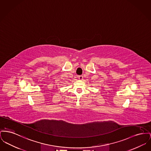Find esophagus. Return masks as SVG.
<instances>
[{
  "instance_id": "34e87169",
  "label": "esophagus",
  "mask_w": 151,
  "mask_h": 151,
  "mask_svg": "<svg viewBox=\"0 0 151 151\" xmlns=\"http://www.w3.org/2000/svg\"><path fill=\"white\" fill-rule=\"evenodd\" d=\"M78 78H79V79H80V80H82L83 78V76L82 75H79V76H78Z\"/></svg>"
}]
</instances>
